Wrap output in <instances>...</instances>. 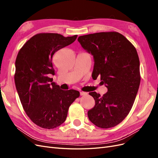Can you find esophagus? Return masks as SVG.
Wrapping results in <instances>:
<instances>
[{"mask_svg": "<svg viewBox=\"0 0 158 158\" xmlns=\"http://www.w3.org/2000/svg\"><path fill=\"white\" fill-rule=\"evenodd\" d=\"M80 95H86L88 94L86 92H80Z\"/></svg>", "mask_w": 158, "mask_h": 158, "instance_id": "1", "label": "esophagus"}]
</instances>
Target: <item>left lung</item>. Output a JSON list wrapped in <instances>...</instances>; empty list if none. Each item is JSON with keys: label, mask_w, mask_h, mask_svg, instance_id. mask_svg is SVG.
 I'll list each match as a JSON object with an SVG mask.
<instances>
[{"label": "left lung", "mask_w": 158, "mask_h": 158, "mask_svg": "<svg viewBox=\"0 0 158 158\" xmlns=\"http://www.w3.org/2000/svg\"><path fill=\"white\" fill-rule=\"evenodd\" d=\"M78 41L94 56L92 78L100 77L108 89L103 96L95 92L89 93L95 104L88 111V118L99 128L113 127L128 115L139 88L140 60L136 49L116 31L82 35Z\"/></svg>", "instance_id": "1"}]
</instances>
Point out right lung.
<instances>
[{"label": "right lung", "mask_w": 158, "mask_h": 158, "mask_svg": "<svg viewBox=\"0 0 158 158\" xmlns=\"http://www.w3.org/2000/svg\"><path fill=\"white\" fill-rule=\"evenodd\" d=\"M77 36L38 33L18 53L14 81L19 98L27 115L41 128L52 129L63 124L70 106L80 96L78 91L60 89L50 78L55 74V52L73 44Z\"/></svg>", "instance_id": "right-lung-1"}]
</instances>
